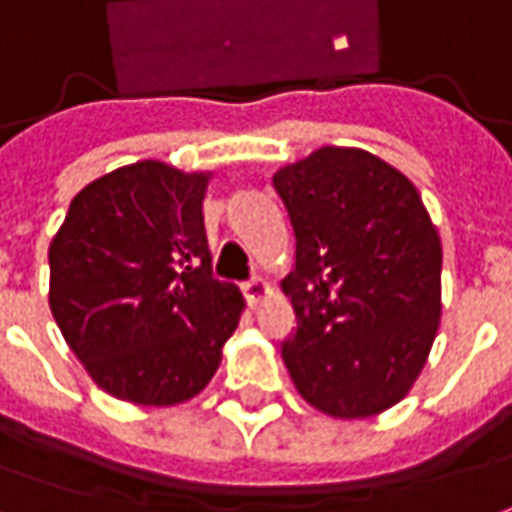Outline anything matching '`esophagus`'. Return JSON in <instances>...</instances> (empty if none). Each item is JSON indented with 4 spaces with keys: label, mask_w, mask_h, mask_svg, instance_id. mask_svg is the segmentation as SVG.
I'll list each match as a JSON object with an SVG mask.
<instances>
[{
    "label": "esophagus",
    "mask_w": 512,
    "mask_h": 512,
    "mask_svg": "<svg viewBox=\"0 0 512 512\" xmlns=\"http://www.w3.org/2000/svg\"><path fill=\"white\" fill-rule=\"evenodd\" d=\"M241 288H244V296H246V302H249V305H257L260 299H266L268 293H271V285H268L266 280H260V277L244 282Z\"/></svg>",
    "instance_id": "34e87169"
}]
</instances>
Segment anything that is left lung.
Returning <instances> with one entry per match:
<instances>
[{
  "mask_svg": "<svg viewBox=\"0 0 512 512\" xmlns=\"http://www.w3.org/2000/svg\"><path fill=\"white\" fill-rule=\"evenodd\" d=\"M271 182L296 235L288 374L327 416H377L413 388L438 332V230L416 185L363 149L321 146Z\"/></svg>",
  "mask_w": 512,
  "mask_h": 512,
  "instance_id": "8db88e82",
  "label": "left lung"
}]
</instances>
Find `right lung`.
<instances>
[{
  "label": "right lung",
  "instance_id": "add662e5",
  "mask_svg": "<svg viewBox=\"0 0 512 512\" xmlns=\"http://www.w3.org/2000/svg\"><path fill=\"white\" fill-rule=\"evenodd\" d=\"M210 174L160 160L110 171L71 199L49 246V307L94 382L132 405H180L205 388L244 310L213 277Z\"/></svg>",
  "mask_w": 512,
  "mask_h": 512
}]
</instances>
